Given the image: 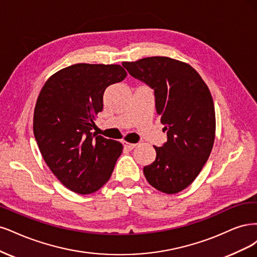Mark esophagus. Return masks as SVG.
I'll list each match as a JSON object with an SVG mask.
<instances>
[{
	"label": "esophagus",
	"mask_w": 257,
	"mask_h": 257,
	"mask_svg": "<svg viewBox=\"0 0 257 257\" xmlns=\"http://www.w3.org/2000/svg\"><path fill=\"white\" fill-rule=\"evenodd\" d=\"M122 144H123V147H125V150H127V151H132L137 146V144L128 143V142H123Z\"/></svg>",
	"instance_id": "1"
}]
</instances>
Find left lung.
<instances>
[{
	"label": "left lung",
	"instance_id": "left-lung-1",
	"mask_svg": "<svg viewBox=\"0 0 257 257\" xmlns=\"http://www.w3.org/2000/svg\"><path fill=\"white\" fill-rule=\"evenodd\" d=\"M130 76L154 89L157 114L168 141L155 146L156 159L143 169L154 188L168 194L193 183L211 153L216 134L212 97L189 64L165 56L123 62Z\"/></svg>",
	"mask_w": 257,
	"mask_h": 257
}]
</instances>
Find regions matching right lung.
I'll return each mask as SVG.
<instances>
[{"label": "right lung", "mask_w": 257, "mask_h": 257, "mask_svg": "<svg viewBox=\"0 0 257 257\" xmlns=\"http://www.w3.org/2000/svg\"><path fill=\"white\" fill-rule=\"evenodd\" d=\"M126 76L120 65L76 64L54 73L40 90L33 121L36 142L49 169L73 192L93 193L111 177L122 145L92 130L104 90Z\"/></svg>", "instance_id": "1"}]
</instances>
